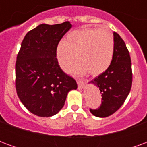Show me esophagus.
Listing matches in <instances>:
<instances>
[{"label": "esophagus", "mask_w": 147, "mask_h": 147, "mask_svg": "<svg viewBox=\"0 0 147 147\" xmlns=\"http://www.w3.org/2000/svg\"><path fill=\"white\" fill-rule=\"evenodd\" d=\"M77 84H78V87L80 88V89H82L83 88V86H84V82L82 81V80H76Z\"/></svg>", "instance_id": "1"}]
</instances>
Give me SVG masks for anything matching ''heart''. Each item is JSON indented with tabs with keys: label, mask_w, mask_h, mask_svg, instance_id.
Listing matches in <instances>:
<instances>
[{
	"label": "heart",
	"mask_w": 147,
	"mask_h": 147,
	"mask_svg": "<svg viewBox=\"0 0 147 147\" xmlns=\"http://www.w3.org/2000/svg\"><path fill=\"white\" fill-rule=\"evenodd\" d=\"M114 39L105 30L84 28L71 31L66 40L59 42L57 47L58 62L64 71H69L76 60L74 68L78 74L89 72L98 76L107 70L113 61Z\"/></svg>",
	"instance_id": "obj_1"
}]
</instances>
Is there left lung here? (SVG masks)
Instances as JSON below:
<instances>
[{"label": "left lung", "instance_id": "left-lung-1", "mask_svg": "<svg viewBox=\"0 0 147 147\" xmlns=\"http://www.w3.org/2000/svg\"><path fill=\"white\" fill-rule=\"evenodd\" d=\"M114 35L113 61L107 70L90 83L98 86L102 94V103L98 108H90L98 117H106L117 112L125 102L132 84V70L129 51L122 38Z\"/></svg>", "mask_w": 147, "mask_h": 147}]
</instances>
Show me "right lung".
<instances>
[{
  "mask_svg": "<svg viewBox=\"0 0 147 147\" xmlns=\"http://www.w3.org/2000/svg\"><path fill=\"white\" fill-rule=\"evenodd\" d=\"M71 27L62 24H40L28 31L16 62V89L26 108L36 116L52 117L63 108L67 93L76 81L58 64L57 47Z\"/></svg>",
  "mask_w": 147,
  "mask_h": 147,
  "instance_id": "obj_1",
  "label": "right lung"
}]
</instances>
